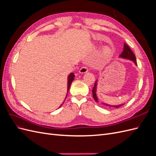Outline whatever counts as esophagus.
Instances as JSON below:
<instances>
[{
    "mask_svg": "<svg viewBox=\"0 0 156 156\" xmlns=\"http://www.w3.org/2000/svg\"><path fill=\"white\" fill-rule=\"evenodd\" d=\"M88 68L87 66H83L79 70V73H85L88 72Z\"/></svg>",
    "mask_w": 156,
    "mask_h": 156,
    "instance_id": "34e87169",
    "label": "esophagus"
}]
</instances>
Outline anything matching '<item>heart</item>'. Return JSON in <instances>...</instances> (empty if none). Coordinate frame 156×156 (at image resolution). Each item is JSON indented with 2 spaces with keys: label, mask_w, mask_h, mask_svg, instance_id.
<instances>
[{
  "label": "heart",
  "mask_w": 156,
  "mask_h": 156,
  "mask_svg": "<svg viewBox=\"0 0 156 156\" xmlns=\"http://www.w3.org/2000/svg\"><path fill=\"white\" fill-rule=\"evenodd\" d=\"M103 56H105V57H108L111 55V50L108 48H105L104 49H103Z\"/></svg>",
  "instance_id": "1"
}]
</instances>
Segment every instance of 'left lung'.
<instances>
[{
    "mask_svg": "<svg viewBox=\"0 0 156 156\" xmlns=\"http://www.w3.org/2000/svg\"><path fill=\"white\" fill-rule=\"evenodd\" d=\"M119 57L130 60L131 61H133V62L135 63V64L136 66L137 65V64H136V57H135L134 53H133V51H131V49H130L129 47L127 45L126 43H124L123 51H122V53H121V55H120ZM97 85H98V80H96V81L95 82V84H94V86L93 89H92V96H93V98L94 99V100H95L97 103H98L99 101H98V97H97V95H96ZM102 104H103V105L108 106V107H115V108H119V107H121L122 105H124V104H120L119 105H110L106 104V103H102Z\"/></svg>",
    "mask_w": 156,
    "mask_h": 156,
    "instance_id": "obj_1",
    "label": "left lung"
}]
</instances>
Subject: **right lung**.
<instances>
[{"mask_svg": "<svg viewBox=\"0 0 156 156\" xmlns=\"http://www.w3.org/2000/svg\"><path fill=\"white\" fill-rule=\"evenodd\" d=\"M74 77H75V75H74L73 73H71L68 75V90H67L68 92L69 90V88H70L71 84H72V81H73ZM67 95H68V93H67ZM67 95H66V97H67ZM62 104L60 106V107L61 106H62Z\"/></svg>", "mask_w": 156, "mask_h": 156, "instance_id": "1", "label": "right lung"}]
</instances>
